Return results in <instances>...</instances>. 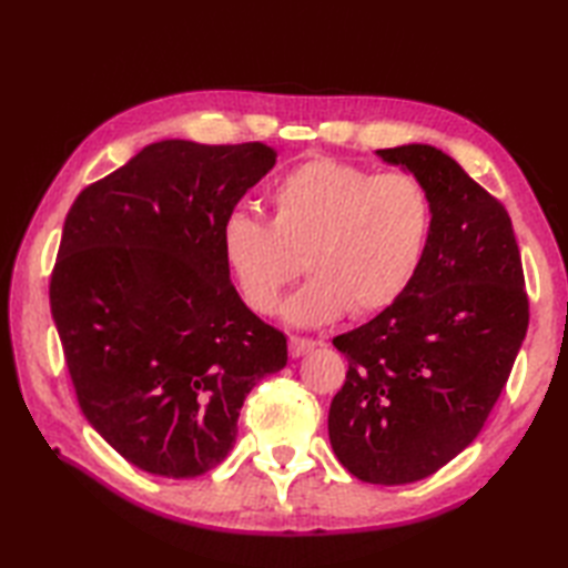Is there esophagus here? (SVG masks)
Segmentation results:
<instances>
[{
  "label": "esophagus",
  "mask_w": 568,
  "mask_h": 568,
  "mask_svg": "<svg viewBox=\"0 0 568 568\" xmlns=\"http://www.w3.org/2000/svg\"><path fill=\"white\" fill-rule=\"evenodd\" d=\"M291 356L293 358H300V356H305V354H310L312 348L317 346V342L315 339H307V336H291Z\"/></svg>",
  "instance_id": "esophagus-1"
}]
</instances>
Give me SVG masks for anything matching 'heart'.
<instances>
[{
    "label": "heart",
    "mask_w": 568,
    "mask_h": 568,
    "mask_svg": "<svg viewBox=\"0 0 568 568\" xmlns=\"http://www.w3.org/2000/svg\"><path fill=\"white\" fill-rule=\"evenodd\" d=\"M271 222L246 210L220 226V256L251 312L271 315L283 287L300 273L310 281L285 303L295 324H327L346 310L373 315L403 297L425 258L434 224L427 185L413 173L310 159L268 190Z\"/></svg>",
    "instance_id": "obj_1"
}]
</instances>
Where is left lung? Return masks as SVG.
Wrapping results in <instances>:
<instances>
[{"instance_id":"1","label":"left lung","mask_w":568,"mask_h":568,"mask_svg":"<svg viewBox=\"0 0 568 568\" xmlns=\"http://www.w3.org/2000/svg\"><path fill=\"white\" fill-rule=\"evenodd\" d=\"M376 153L427 185L434 224L405 295L334 336L348 371L329 442L348 474L403 486L478 437L523 346L529 303L513 222L490 192L427 143Z\"/></svg>"}]
</instances>
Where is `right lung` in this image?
Listing matches in <instances>:
<instances>
[{
  "instance_id": "right-lung-1",
  "label": "right lung",
  "mask_w": 568,
  "mask_h": 568,
  "mask_svg": "<svg viewBox=\"0 0 568 568\" xmlns=\"http://www.w3.org/2000/svg\"><path fill=\"white\" fill-rule=\"evenodd\" d=\"M265 143H151L65 216L51 315L82 415L129 464L195 478L222 464L287 339L241 303L220 226L275 165Z\"/></svg>"
}]
</instances>
